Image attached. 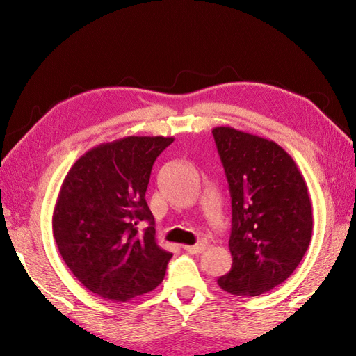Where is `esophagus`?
<instances>
[{
  "label": "esophagus",
  "instance_id": "34e87169",
  "mask_svg": "<svg viewBox=\"0 0 356 356\" xmlns=\"http://www.w3.org/2000/svg\"><path fill=\"white\" fill-rule=\"evenodd\" d=\"M184 249L190 254H202L207 249V246L203 243H197V245H193V246H184Z\"/></svg>",
  "mask_w": 356,
  "mask_h": 356
}]
</instances>
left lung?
Masks as SVG:
<instances>
[{
	"instance_id": "left-lung-1",
	"label": "left lung",
	"mask_w": 356,
	"mask_h": 356,
	"mask_svg": "<svg viewBox=\"0 0 356 356\" xmlns=\"http://www.w3.org/2000/svg\"><path fill=\"white\" fill-rule=\"evenodd\" d=\"M213 136L228 179L232 266L223 291L254 297L292 275L312 237V205L293 159L275 143L231 127Z\"/></svg>"
}]
</instances>
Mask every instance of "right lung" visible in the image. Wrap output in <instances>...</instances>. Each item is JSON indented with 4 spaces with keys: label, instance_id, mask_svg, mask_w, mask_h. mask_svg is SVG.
<instances>
[{
    "label": "right lung",
    "instance_id": "1",
    "mask_svg": "<svg viewBox=\"0 0 356 356\" xmlns=\"http://www.w3.org/2000/svg\"><path fill=\"white\" fill-rule=\"evenodd\" d=\"M174 138L128 136L101 143L67 172L51 226L58 251L88 291L128 301L162 283L172 257L156 243L145 193L157 156ZM142 221L149 223L138 232Z\"/></svg>",
    "mask_w": 356,
    "mask_h": 356
}]
</instances>
